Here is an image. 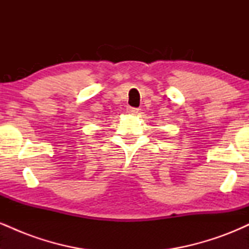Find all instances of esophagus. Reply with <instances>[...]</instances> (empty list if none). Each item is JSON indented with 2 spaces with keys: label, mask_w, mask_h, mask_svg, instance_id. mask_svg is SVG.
Here are the masks:
<instances>
[{
  "label": "esophagus",
  "mask_w": 249,
  "mask_h": 249,
  "mask_svg": "<svg viewBox=\"0 0 249 249\" xmlns=\"http://www.w3.org/2000/svg\"><path fill=\"white\" fill-rule=\"evenodd\" d=\"M126 111L128 113H137L138 112V108L137 107H128L127 108H126Z\"/></svg>",
  "instance_id": "obj_1"
}]
</instances>
